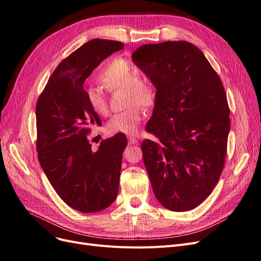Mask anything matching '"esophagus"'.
Masks as SVG:
<instances>
[{"label": "esophagus", "instance_id": "esophagus-1", "mask_svg": "<svg viewBox=\"0 0 261 261\" xmlns=\"http://www.w3.org/2000/svg\"><path fill=\"white\" fill-rule=\"evenodd\" d=\"M129 144H136L138 143V137H128Z\"/></svg>", "mask_w": 261, "mask_h": 261}]
</instances>
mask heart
<instances>
[{
    "instance_id": "heart-1",
    "label": "heart",
    "mask_w": 261,
    "mask_h": 261,
    "mask_svg": "<svg viewBox=\"0 0 261 261\" xmlns=\"http://www.w3.org/2000/svg\"><path fill=\"white\" fill-rule=\"evenodd\" d=\"M98 81L108 92L125 90V106H131L114 114L106 125L107 132L111 135L136 134L143 118V111L138 105L151 108L158 98V89L154 82L148 77L138 75L137 67L125 59L110 62L99 74ZM86 96L93 112L102 117L108 116V99L100 90L91 87L87 89Z\"/></svg>"
}]
</instances>
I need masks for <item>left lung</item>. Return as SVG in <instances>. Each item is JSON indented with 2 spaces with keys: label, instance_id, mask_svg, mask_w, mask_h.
Segmentation results:
<instances>
[{
  "label": "left lung",
  "instance_id": "8db88e82",
  "mask_svg": "<svg viewBox=\"0 0 261 261\" xmlns=\"http://www.w3.org/2000/svg\"><path fill=\"white\" fill-rule=\"evenodd\" d=\"M133 61L158 89L141 144L154 195L170 211L193 210L209 196L224 169L230 110L222 80L189 41L147 44Z\"/></svg>",
  "mask_w": 261,
  "mask_h": 261
}]
</instances>
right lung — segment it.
<instances>
[{
    "instance_id": "obj_1",
    "label": "right lung",
    "mask_w": 261,
    "mask_h": 261,
    "mask_svg": "<svg viewBox=\"0 0 261 261\" xmlns=\"http://www.w3.org/2000/svg\"><path fill=\"white\" fill-rule=\"evenodd\" d=\"M123 48L121 41L98 38L82 45L52 72L36 103L39 164L61 199L79 212L106 209L119 192L126 136L117 134L92 150L90 127L101 122L83 86L102 60Z\"/></svg>"
}]
</instances>
